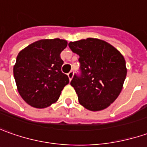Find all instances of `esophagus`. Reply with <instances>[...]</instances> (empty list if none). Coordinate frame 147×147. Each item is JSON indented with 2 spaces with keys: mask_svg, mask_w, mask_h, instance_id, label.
<instances>
[{
  "mask_svg": "<svg viewBox=\"0 0 147 147\" xmlns=\"http://www.w3.org/2000/svg\"><path fill=\"white\" fill-rule=\"evenodd\" d=\"M73 75H74L73 71H70V72L67 74V76H68V78L70 80H72V78H73Z\"/></svg>",
  "mask_w": 147,
  "mask_h": 147,
  "instance_id": "obj_1",
  "label": "esophagus"
}]
</instances>
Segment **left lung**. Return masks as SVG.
<instances>
[{"label": "left lung", "mask_w": 147, "mask_h": 147, "mask_svg": "<svg viewBox=\"0 0 147 147\" xmlns=\"http://www.w3.org/2000/svg\"><path fill=\"white\" fill-rule=\"evenodd\" d=\"M79 55L80 75H74L71 85L79 102L89 111L108 107L118 98L127 75L123 55L107 42L87 38L68 44Z\"/></svg>", "instance_id": "left-lung-1"}]
</instances>
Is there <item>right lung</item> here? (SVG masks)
<instances>
[{
  "mask_svg": "<svg viewBox=\"0 0 147 147\" xmlns=\"http://www.w3.org/2000/svg\"><path fill=\"white\" fill-rule=\"evenodd\" d=\"M67 42L61 39H44L29 45L18 53L13 76L22 98L36 108H45L58 101L69 83L62 72L60 53Z\"/></svg>",
  "mask_w": 147,
  "mask_h": 147,
  "instance_id": "add662e5",
  "label": "right lung"
}]
</instances>
